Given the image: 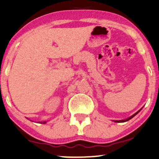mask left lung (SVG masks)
<instances>
[{
	"label": "left lung",
	"instance_id": "left-lung-1",
	"mask_svg": "<svg viewBox=\"0 0 159 159\" xmlns=\"http://www.w3.org/2000/svg\"><path fill=\"white\" fill-rule=\"evenodd\" d=\"M141 111V110H139V111H138V112H136V113H134V115H133V116H131L130 117V118H128V119H125V120H119V121H116V122H124V121H128V120H130V119H132L133 118V117H134V116H136V114H137V113H138L139 112V111Z\"/></svg>",
	"mask_w": 159,
	"mask_h": 159
}]
</instances>
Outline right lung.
I'll list each match as a JSON object with an SVG mask.
<instances>
[{
  "instance_id": "add662e5",
  "label": "right lung",
  "mask_w": 159,
  "mask_h": 159,
  "mask_svg": "<svg viewBox=\"0 0 159 159\" xmlns=\"http://www.w3.org/2000/svg\"><path fill=\"white\" fill-rule=\"evenodd\" d=\"M41 123H42V124H44V123H46V121H41Z\"/></svg>"
}]
</instances>
